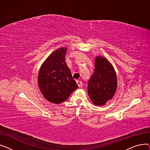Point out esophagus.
<instances>
[{
    "instance_id": "esophagus-1",
    "label": "esophagus",
    "mask_w": 150,
    "mask_h": 150,
    "mask_svg": "<svg viewBox=\"0 0 150 150\" xmlns=\"http://www.w3.org/2000/svg\"><path fill=\"white\" fill-rule=\"evenodd\" d=\"M76 83L78 85V87H79V88H81L82 87V86H83L82 81H76Z\"/></svg>"
}]
</instances>
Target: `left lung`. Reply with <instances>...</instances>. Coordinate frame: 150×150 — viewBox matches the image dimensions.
<instances>
[{"label": "left lung", "mask_w": 150, "mask_h": 150, "mask_svg": "<svg viewBox=\"0 0 150 150\" xmlns=\"http://www.w3.org/2000/svg\"><path fill=\"white\" fill-rule=\"evenodd\" d=\"M117 88V76L112 66L105 58L97 57L94 72L88 83L91 101L96 105H104L113 98Z\"/></svg>", "instance_id": "obj_1"}]
</instances>
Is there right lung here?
<instances>
[{
	"mask_svg": "<svg viewBox=\"0 0 150 150\" xmlns=\"http://www.w3.org/2000/svg\"><path fill=\"white\" fill-rule=\"evenodd\" d=\"M66 48L53 52L42 64L38 74L39 88L44 98L59 104L66 101L78 87L67 67Z\"/></svg>",
	"mask_w": 150,
	"mask_h": 150,
	"instance_id": "right-lung-1",
	"label": "right lung"
}]
</instances>
